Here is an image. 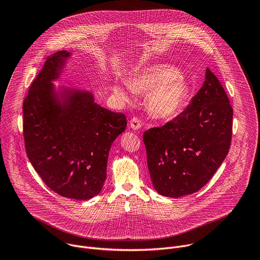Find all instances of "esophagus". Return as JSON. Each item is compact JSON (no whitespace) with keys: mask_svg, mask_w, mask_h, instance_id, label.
I'll return each mask as SVG.
<instances>
[{"mask_svg":"<svg viewBox=\"0 0 260 260\" xmlns=\"http://www.w3.org/2000/svg\"><path fill=\"white\" fill-rule=\"evenodd\" d=\"M129 126L134 129V131H138L141 126H142V122L139 120V118L134 117L131 119L129 121Z\"/></svg>","mask_w":260,"mask_h":260,"instance_id":"obj_1","label":"esophagus"}]
</instances>
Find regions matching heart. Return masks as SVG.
I'll return each instance as SVG.
<instances>
[{
	"instance_id": "1",
	"label": "heart",
	"mask_w": 260,
	"mask_h": 260,
	"mask_svg": "<svg viewBox=\"0 0 260 260\" xmlns=\"http://www.w3.org/2000/svg\"><path fill=\"white\" fill-rule=\"evenodd\" d=\"M115 93L127 101L132 93L148 94L146 105L149 113L158 119H170L180 113L187 104L188 84L177 68L156 63L137 72L129 82L115 86Z\"/></svg>"
}]
</instances>
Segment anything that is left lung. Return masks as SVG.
I'll list each match as a JSON object with an SVG mask.
<instances>
[{"label":"left lung","mask_w":260,"mask_h":260,"mask_svg":"<svg viewBox=\"0 0 260 260\" xmlns=\"http://www.w3.org/2000/svg\"><path fill=\"white\" fill-rule=\"evenodd\" d=\"M233 136V108L210 70L202 88L182 113L143 135L155 190L179 198L197 192L225 159Z\"/></svg>","instance_id":"left-lung-1"}]
</instances>
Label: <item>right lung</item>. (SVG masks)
<instances>
[{
    "label": "right lung",
    "mask_w": 260,
    "mask_h": 260,
    "mask_svg": "<svg viewBox=\"0 0 260 260\" xmlns=\"http://www.w3.org/2000/svg\"><path fill=\"white\" fill-rule=\"evenodd\" d=\"M70 53L48 56L23 101L26 155L43 182L57 194L89 200L106 180L111 145L125 131L124 114L94 103L87 91L66 90L60 102L56 80Z\"/></svg>",
    "instance_id": "right-lung-1"
}]
</instances>
